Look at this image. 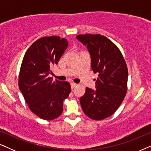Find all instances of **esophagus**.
<instances>
[{"label":"esophagus","instance_id":"1","mask_svg":"<svg viewBox=\"0 0 151 151\" xmlns=\"http://www.w3.org/2000/svg\"><path fill=\"white\" fill-rule=\"evenodd\" d=\"M76 86H77V84H76V83H73V82H71V88H73L74 87H76Z\"/></svg>","mask_w":151,"mask_h":151}]
</instances>
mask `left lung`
Segmentation results:
<instances>
[{
	"label": "left lung",
	"instance_id": "8db88e82",
	"mask_svg": "<svg viewBox=\"0 0 151 151\" xmlns=\"http://www.w3.org/2000/svg\"><path fill=\"white\" fill-rule=\"evenodd\" d=\"M76 38L87 47L91 68L98 73L96 89L86 88L80 98L86 115L102 120L113 115L120 106L127 92L128 68L118 47L101 34L78 35Z\"/></svg>",
	"mask_w": 151,
	"mask_h": 151
}]
</instances>
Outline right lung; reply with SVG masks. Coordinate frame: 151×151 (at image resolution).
Here are the masks:
<instances>
[{
	"mask_svg": "<svg viewBox=\"0 0 151 151\" xmlns=\"http://www.w3.org/2000/svg\"><path fill=\"white\" fill-rule=\"evenodd\" d=\"M67 39L60 36L39 38L24 55L18 76V86L31 111L45 120L58 117L71 85L48 77L50 67L57 65L67 48Z\"/></svg>",
	"mask_w": 151,
	"mask_h": 151,
	"instance_id": "1",
	"label": "right lung"
}]
</instances>
